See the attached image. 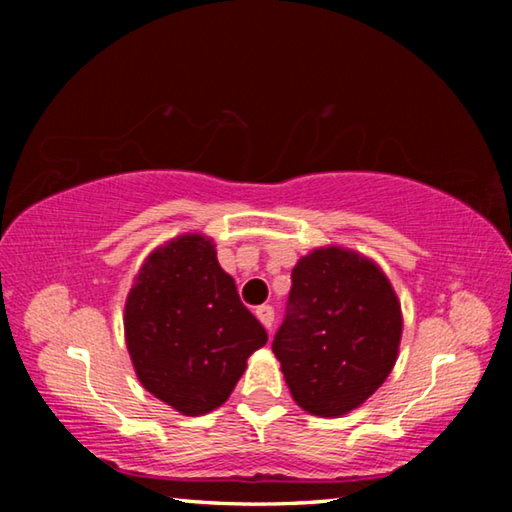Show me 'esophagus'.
Instances as JSON below:
<instances>
[{
	"instance_id": "1",
	"label": "esophagus",
	"mask_w": 512,
	"mask_h": 512,
	"mask_svg": "<svg viewBox=\"0 0 512 512\" xmlns=\"http://www.w3.org/2000/svg\"><path fill=\"white\" fill-rule=\"evenodd\" d=\"M257 318H259V323H262L268 332H271L273 329V323H275V311H273V307L271 305H262V307H257Z\"/></svg>"
}]
</instances>
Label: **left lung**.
<instances>
[{
  "label": "left lung",
  "mask_w": 512,
  "mask_h": 512,
  "mask_svg": "<svg viewBox=\"0 0 512 512\" xmlns=\"http://www.w3.org/2000/svg\"><path fill=\"white\" fill-rule=\"evenodd\" d=\"M400 339V300L372 259L329 246L291 271L273 352L307 413L339 418L361 406L391 375Z\"/></svg>",
  "instance_id": "obj_1"
}]
</instances>
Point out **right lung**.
<instances>
[{
	"label": "right lung",
	"instance_id": "1",
	"mask_svg": "<svg viewBox=\"0 0 512 512\" xmlns=\"http://www.w3.org/2000/svg\"><path fill=\"white\" fill-rule=\"evenodd\" d=\"M124 332L137 379L183 415L228 400L268 341L203 235L176 237L146 257L126 298Z\"/></svg>",
	"mask_w": 512,
	"mask_h": 512
}]
</instances>
